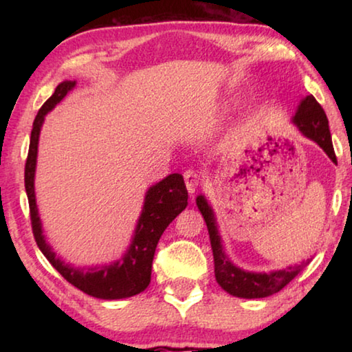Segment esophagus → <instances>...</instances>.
I'll return each mask as SVG.
<instances>
[{"mask_svg":"<svg viewBox=\"0 0 352 352\" xmlns=\"http://www.w3.org/2000/svg\"><path fill=\"white\" fill-rule=\"evenodd\" d=\"M183 177H184V183H186V188L189 190V194H194L195 189H197L199 184H200V174H199V172L192 170V169H188L183 174Z\"/></svg>","mask_w":352,"mask_h":352,"instance_id":"1","label":"esophagus"}]
</instances>
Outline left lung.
I'll list each match as a JSON object with an SVG mask.
<instances>
[{
	"mask_svg": "<svg viewBox=\"0 0 352 352\" xmlns=\"http://www.w3.org/2000/svg\"><path fill=\"white\" fill-rule=\"evenodd\" d=\"M292 121L301 130L302 135L317 142L326 152L327 157L333 163H337V157L336 152H333L329 132V121H327L323 107L317 102V99L312 94H309V96L301 100ZM197 206L206 222L208 233H210L216 279L220 284V287L225 292H228L230 295L248 298V300H252V298L270 296L284 289L306 267V264H301L270 273H252L239 269V267H236L228 259V256L223 252L216 219H214V212L204 195H199L197 197Z\"/></svg>",
	"mask_w": 352,
	"mask_h": 352,
	"instance_id": "8db88e82",
	"label": "left lung"
}]
</instances>
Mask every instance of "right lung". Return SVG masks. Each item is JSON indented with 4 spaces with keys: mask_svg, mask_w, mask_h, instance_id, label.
I'll return each instance as SVG.
<instances>
[{
    "mask_svg": "<svg viewBox=\"0 0 352 352\" xmlns=\"http://www.w3.org/2000/svg\"><path fill=\"white\" fill-rule=\"evenodd\" d=\"M74 87L76 80L58 83L54 94L41 105L34 119L31 144H29L25 166V188L29 200V211H31L32 233L41 253L69 284L82 290L83 294L100 298V300H121V298L138 295L151 283L155 248L169 223L186 208L188 190L180 174H170L162 182L153 184L152 188H148L132 243L121 261L113 262L110 265L80 269V267L65 264L60 258H57L50 243L46 242L43 230H41L37 201H35L34 177L35 164H37L38 136L45 115L54 109Z\"/></svg>",
    "mask_w": 352,
    "mask_h": 352,
    "instance_id": "obj_1",
    "label": "right lung"
}]
</instances>
